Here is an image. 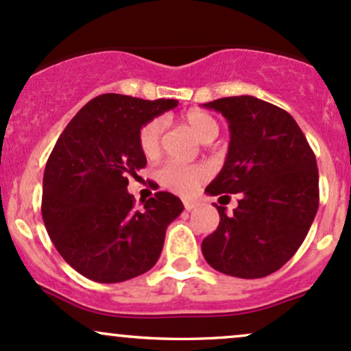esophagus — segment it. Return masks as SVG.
Wrapping results in <instances>:
<instances>
[{"label": "esophagus", "instance_id": "34e87169", "mask_svg": "<svg viewBox=\"0 0 351 351\" xmlns=\"http://www.w3.org/2000/svg\"><path fill=\"white\" fill-rule=\"evenodd\" d=\"M183 206L186 211H191L198 206V202H195V199H183Z\"/></svg>", "mask_w": 351, "mask_h": 351}]
</instances>
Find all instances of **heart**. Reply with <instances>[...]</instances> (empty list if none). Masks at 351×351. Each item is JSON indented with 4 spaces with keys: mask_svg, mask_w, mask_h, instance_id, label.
<instances>
[{
    "mask_svg": "<svg viewBox=\"0 0 351 351\" xmlns=\"http://www.w3.org/2000/svg\"><path fill=\"white\" fill-rule=\"evenodd\" d=\"M183 123L191 130V133L203 143H210L218 136L219 126L218 121L210 113L202 110H190L183 114ZM165 132V121L161 118H155L148 121L141 128L140 148L145 156L155 158L161 149V138ZM210 176V168L203 163L184 165L180 161H167L158 171V178L161 184L173 193L188 196L195 193L203 182Z\"/></svg>",
    "mask_w": 351,
    "mask_h": 351,
    "instance_id": "heart-1",
    "label": "heart"
}]
</instances>
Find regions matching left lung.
<instances>
[{
	"instance_id": "obj_1",
	"label": "left lung",
	"mask_w": 351,
	"mask_h": 351,
	"mask_svg": "<svg viewBox=\"0 0 351 351\" xmlns=\"http://www.w3.org/2000/svg\"><path fill=\"white\" fill-rule=\"evenodd\" d=\"M228 121L225 165L206 193H240L202 243L210 267L237 278H263L280 269L305 240L318 211L317 158L291 114L255 96L203 105ZM226 196V195H225Z\"/></svg>"
}]
</instances>
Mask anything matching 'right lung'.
Instances as JSON below:
<instances>
[{
    "instance_id": "obj_1",
    "label": "right lung",
    "mask_w": 351,
    "mask_h": 351,
    "mask_svg": "<svg viewBox=\"0 0 351 351\" xmlns=\"http://www.w3.org/2000/svg\"><path fill=\"white\" fill-rule=\"evenodd\" d=\"M175 106L176 99L99 95L58 138L45 168L41 215L58 253L80 275L119 283L155 267L183 203L158 191L134 210L128 178L146 167L141 128Z\"/></svg>"
}]
</instances>
